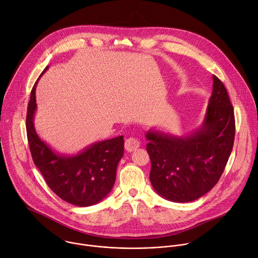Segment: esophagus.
Returning <instances> with one entry per match:
<instances>
[{"instance_id": "esophagus-1", "label": "esophagus", "mask_w": 258, "mask_h": 258, "mask_svg": "<svg viewBox=\"0 0 258 258\" xmlns=\"http://www.w3.org/2000/svg\"><path fill=\"white\" fill-rule=\"evenodd\" d=\"M140 147V142L136 138H128L125 140L124 148L128 152H133Z\"/></svg>"}]
</instances>
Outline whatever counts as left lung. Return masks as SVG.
<instances>
[{
	"instance_id": "obj_1",
	"label": "left lung",
	"mask_w": 258,
	"mask_h": 258,
	"mask_svg": "<svg viewBox=\"0 0 258 258\" xmlns=\"http://www.w3.org/2000/svg\"><path fill=\"white\" fill-rule=\"evenodd\" d=\"M201 127L175 137L155 131L146 134L154 190L172 202H191L209 192L222 176L235 140L233 105L215 76Z\"/></svg>"
}]
</instances>
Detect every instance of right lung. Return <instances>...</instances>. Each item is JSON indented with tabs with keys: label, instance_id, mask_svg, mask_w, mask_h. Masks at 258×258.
I'll use <instances>...</instances> for the list:
<instances>
[{
	"label": "right lung",
	"instance_id": "add662e5",
	"mask_svg": "<svg viewBox=\"0 0 258 258\" xmlns=\"http://www.w3.org/2000/svg\"><path fill=\"white\" fill-rule=\"evenodd\" d=\"M47 69L48 66L43 73ZM38 81L31 90L26 115V133L32 160L49 188L62 200L82 207L94 205L103 200L114 185L117 164L124 152L123 137L97 142L73 156L56 154L40 139L33 125Z\"/></svg>",
	"mask_w": 258,
	"mask_h": 258
}]
</instances>
